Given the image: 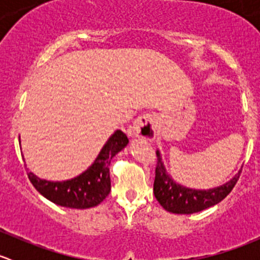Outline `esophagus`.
I'll list each match as a JSON object with an SVG mask.
<instances>
[{
    "mask_svg": "<svg viewBox=\"0 0 260 260\" xmlns=\"http://www.w3.org/2000/svg\"><path fill=\"white\" fill-rule=\"evenodd\" d=\"M132 132L136 137L152 141L156 137V118L152 114H143L135 120Z\"/></svg>",
    "mask_w": 260,
    "mask_h": 260,
    "instance_id": "obj_1",
    "label": "esophagus"
}]
</instances>
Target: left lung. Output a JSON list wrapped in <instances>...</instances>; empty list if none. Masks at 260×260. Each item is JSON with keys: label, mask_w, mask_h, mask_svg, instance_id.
<instances>
[{"label": "left lung", "mask_w": 260, "mask_h": 260, "mask_svg": "<svg viewBox=\"0 0 260 260\" xmlns=\"http://www.w3.org/2000/svg\"><path fill=\"white\" fill-rule=\"evenodd\" d=\"M156 153L157 167L153 183L154 198L165 210L174 214H195L216 205L229 195L239 179L240 170L229 181L216 187H187L172 179L171 175L167 172L159 149H157Z\"/></svg>", "instance_id": "obj_1"}]
</instances>
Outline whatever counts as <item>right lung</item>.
<instances>
[{"instance_id":"1","label":"right lung","mask_w":260,"mask_h":260,"mask_svg":"<svg viewBox=\"0 0 260 260\" xmlns=\"http://www.w3.org/2000/svg\"><path fill=\"white\" fill-rule=\"evenodd\" d=\"M128 138L117 129L102 147L93 164L73 179L50 181L27 172L34 187L51 203L70 209H89L99 205L111 191L109 165L118 152L128 145Z\"/></svg>"}]
</instances>
